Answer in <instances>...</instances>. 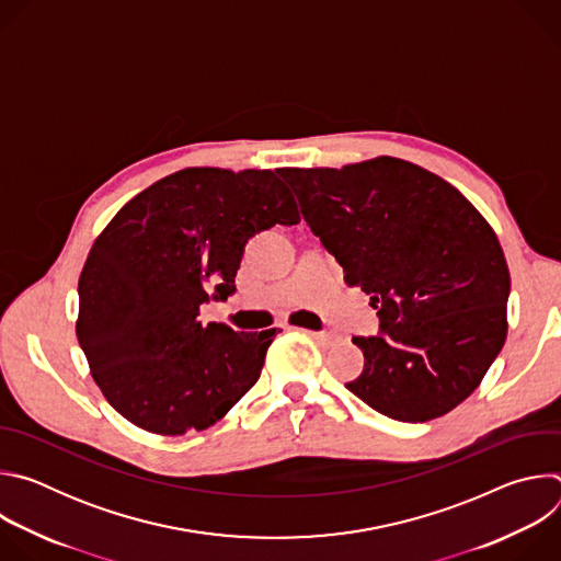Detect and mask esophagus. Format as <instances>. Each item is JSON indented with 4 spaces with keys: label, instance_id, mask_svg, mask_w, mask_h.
I'll use <instances>...</instances> for the list:
<instances>
[{
    "label": "esophagus",
    "instance_id": "esophagus-1",
    "mask_svg": "<svg viewBox=\"0 0 561 561\" xmlns=\"http://www.w3.org/2000/svg\"><path fill=\"white\" fill-rule=\"evenodd\" d=\"M308 337H312L314 342H319V344H324V346H335L337 342H340V337L337 335H333V333H317V331H304Z\"/></svg>",
    "mask_w": 561,
    "mask_h": 561
}]
</instances>
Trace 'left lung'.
<instances>
[{"label": "left lung", "instance_id": "left-lung-1", "mask_svg": "<svg viewBox=\"0 0 561 561\" xmlns=\"http://www.w3.org/2000/svg\"><path fill=\"white\" fill-rule=\"evenodd\" d=\"M282 178L344 282L377 308L379 333L353 337L364 370L346 388L411 424L461 404L508 329L511 275L491 224L455 186L397 157Z\"/></svg>", "mask_w": 561, "mask_h": 561}]
</instances>
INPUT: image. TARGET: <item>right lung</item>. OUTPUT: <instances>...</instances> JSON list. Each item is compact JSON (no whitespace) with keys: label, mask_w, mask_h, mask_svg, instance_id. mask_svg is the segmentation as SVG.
<instances>
[{"label":"right lung","mask_w":561,"mask_h":561,"mask_svg":"<svg viewBox=\"0 0 561 561\" xmlns=\"http://www.w3.org/2000/svg\"><path fill=\"white\" fill-rule=\"evenodd\" d=\"M297 221L284 182L253 169L178 171L111 219L79 275L77 340L122 417L157 435L204 431L255 386L277 329L204 327L199 306L234 293L253 234Z\"/></svg>","instance_id":"right-lung-1"}]
</instances>
